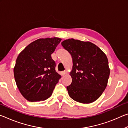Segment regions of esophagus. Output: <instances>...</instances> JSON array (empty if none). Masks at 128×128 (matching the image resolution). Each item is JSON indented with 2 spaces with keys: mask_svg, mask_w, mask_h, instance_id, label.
<instances>
[{
  "mask_svg": "<svg viewBox=\"0 0 128 128\" xmlns=\"http://www.w3.org/2000/svg\"><path fill=\"white\" fill-rule=\"evenodd\" d=\"M66 71H62V73H61V74L62 76H64V75H66Z\"/></svg>",
  "mask_w": 128,
  "mask_h": 128,
  "instance_id": "obj_1",
  "label": "esophagus"
}]
</instances>
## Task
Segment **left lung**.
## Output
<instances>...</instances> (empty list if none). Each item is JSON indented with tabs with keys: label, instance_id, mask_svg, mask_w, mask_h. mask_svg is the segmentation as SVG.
Returning <instances> with one entry per match:
<instances>
[{
	"label": "left lung",
	"instance_id": "left-lung-1",
	"mask_svg": "<svg viewBox=\"0 0 128 128\" xmlns=\"http://www.w3.org/2000/svg\"><path fill=\"white\" fill-rule=\"evenodd\" d=\"M62 45L72 58V81L66 87L69 96L80 103L94 102L104 91L110 76L106 54L92 43L73 38Z\"/></svg>",
	"mask_w": 128,
	"mask_h": 128
}]
</instances>
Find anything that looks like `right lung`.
I'll return each instance as SVG.
<instances>
[{"instance_id": "obj_1", "label": "right lung", "mask_w": 128, "mask_h": 128, "mask_svg": "<svg viewBox=\"0 0 128 128\" xmlns=\"http://www.w3.org/2000/svg\"><path fill=\"white\" fill-rule=\"evenodd\" d=\"M62 40L59 38H40L27 46L17 56L14 72L18 90L30 102L48 99L61 76L55 70L51 54Z\"/></svg>"}]
</instances>
